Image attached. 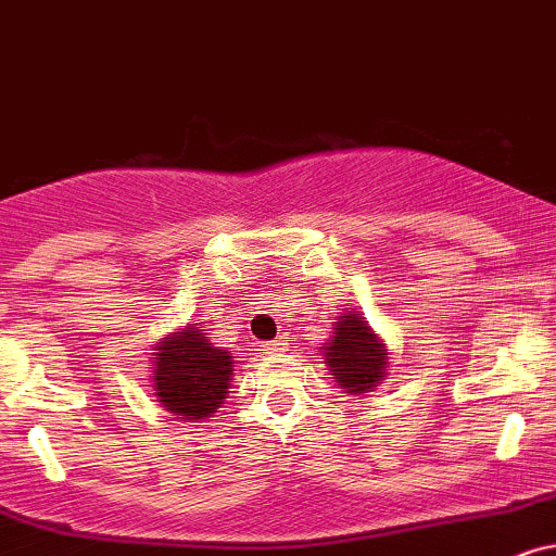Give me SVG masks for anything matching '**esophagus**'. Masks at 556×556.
Returning <instances> with one entry per match:
<instances>
[{
	"mask_svg": "<svg viewBox=\"0 0 556 556\" xmlns=\"http://www.w3.org/2000/svg\"><path fill=\"white\" fill-rule=\"evenodd\" d=\"M261 346H264L266 354H279V352H285L287 342H285V339H271V342H264Z\"/></svg>",
	"mask_w": 556,
	"mask_h": 556,
	"instance_id": "1",
	"label": "esophagus"
}]
</instances>
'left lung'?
<instances>
[{
  "instance_id": "left-lung-1",
  "label": "left lung",
  "mask_w": 556,
  "mask_h": 556,
  "mask_svg": "<svg viewBox=\"0 0 556 556\" xmlns=\"http://www.w3.org/2000/svg\"><path fill=\"white\" fill-rule=\"evenodd\" d=\"M333 337L324 346L326 365L346 393H367L386 378L388 350L357 311L333 320Z\"/></svg>"
}]
</instances>
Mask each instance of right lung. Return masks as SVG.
Returning a JSON list of instances; mask_svg holds the SVG:
<instances>
[{"instance_id": "right-lung-1", "label": "right lung", "mask_w": 556, "mask_h": 556, "mask_svg": "<svg viewBox=\"0 0 556 556\" xmlns=\"http://www.w3.org/2000/svg\"><path fill=\"white\" fill-rule=\"evenodd\" d=\"M152 386L160 404L178 419H204L227 399L232 383V357L223 346H212L202 326L189 324L173 331L152 357Z\"/></svg>"}]
</instances>
